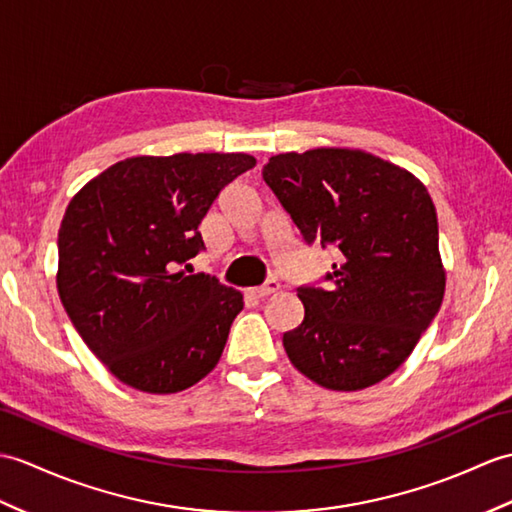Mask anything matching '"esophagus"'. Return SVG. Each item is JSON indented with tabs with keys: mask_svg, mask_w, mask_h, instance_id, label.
Returning <instances> with one entry per match:
<instances>
[{
	"mask_svg": "<svg viewBox=\"0 0 512 512\" xmlns=\"http://www.w3.org/2000/svg\"><path fill=\"white\" fill-rule=\"evenodd\" d=\"M279 288H281V285L275 279H268L264 285H259V288H255L251 292L257 296V299H266V296L279 292Z\"/></svg>",
	"mask_w": 512,
	"mask_h": 512,
	"instance_id": "34e87169",
	"label": "esophagus"
}]
</instances>
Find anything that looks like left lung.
Instances as JSON below:
<instances>
[{
	"mask_svg": "<svg viewBox=\"0 0 512 512\" xmlns=\"http://www.w3.org/2000/svg\"><path fill=\"white\" fill-rule=\"evenodd\" d=\"M261 176L305 244L338 251L325 288H296L305 318L283 334L290 362L329 390L382 382L443 303L430 194L410 172L347 148L277 154Z\"/></svg>",
	"mask_w": 512,
	"mask_h": 512,
	"instance_id": "1",
	"label": "left lung"
}]
</instances>
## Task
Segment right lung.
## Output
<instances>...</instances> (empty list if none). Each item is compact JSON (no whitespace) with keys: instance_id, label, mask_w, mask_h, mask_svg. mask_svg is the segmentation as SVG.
Returning a JSON list of instances; mask_svg holds the SVG:
<instances>
[{"instance_id":"obj_1","label":"right lung","mask_w":512,"mask_h":512,"mask_svg":"<svg viewBox=\"0 0 512 512\" xmlns=\"http://www.w3.org/2000/svg\"><path fill=\"white\" fill-rule=\"evenodd\" d=\"M251 154L133 157L95 176L58 231V294L80 338L130 388L168 395L218 364L242 294L205 272L198 224Z\"/></svg>"}]
</instances>
